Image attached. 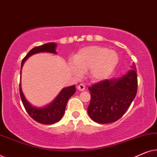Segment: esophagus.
<instances>
[{
  "label": "esophagus",
  "instance_id": "obj_1",
  "mask_svg": "<svg viewBox=\"0 0 157 157\" xmlns=\"http://www.w3.org/2000/svg\"><path fill=\"white\" fill-rule=\"evenodd\" d=\"M77 89H78L79 91H84L85 89H86V86L84 84H83V83H81V84H79L78 86V87H77Z\"/></svg>",
  "mask_w": 157,
  "mask_h": 157
}]
</instances>
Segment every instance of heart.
I'll list each match as a JSON object with an SVG mask.
<instances>
[{
    "mask_svg": "<svg viewBox=\"0 0 157 157\" xmlns=\"http://www.w3.org/2000/svg\"><path fill=\"white\" fill-rule=\"evenodd\" d=\"M119 56L114 51L106 47L91 46L83 48L74 56L69 68L77 77L89 71V78L94 81L106 78L119 63Z\"/></svg>",
    "mask_w": 157,
    "mask_h": 157,
    "instance_id": "1",
    "label": "heart"
}]
</instances>
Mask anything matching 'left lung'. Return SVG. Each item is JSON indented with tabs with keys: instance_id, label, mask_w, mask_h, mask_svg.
Instances as JSON below:
<instances>
[{
	"instance_id": "obj_1",
	"label": "left lung",
	"mask_w": 157,
	"mask_h": 157,
	"mask_svg": "<svg viewBox=\"0 0 157 157\" xmlns=\"http://www.w3.org/2000/svg\"><path fill=\"white\" fill-rule=\"evenodd\" d=\"M134 70L119 78L105 79L89 87L91 101L88 113L98 124L112 123L119 120L130 106L137 92V75Z\"/></svg>"
}]
</instances>
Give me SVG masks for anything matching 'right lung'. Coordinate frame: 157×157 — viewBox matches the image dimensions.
Instances as JSON below:
<instances>
[{
    "mask_svg": "<svg viewBox=\"0 0 157 157\" xmlns=\"http://www.w3.org/2000/svg\"><path fill=\"white\" fill-rule=\"evenodd\" d=\"M56 45L54 43H48V44H46L42 45V46L32 48L22 60L21 68H22L23 63L25 60L35 53L40 52L56 53ZM19 91H20V96L23 106L32 119L40 124H53L60 121L61 118L63 117L68 100L76 92V87L74 85L63 89L51 104L46 107H44V108H36L28 102V101L25 99V96L23 95L22 90H21V83L19 84Z\"/></svg>",
    "mask_w": 157,
    "mask_h": 157,
    "instance_id": "1",
    "label": "right lung"
}]
</instances>
